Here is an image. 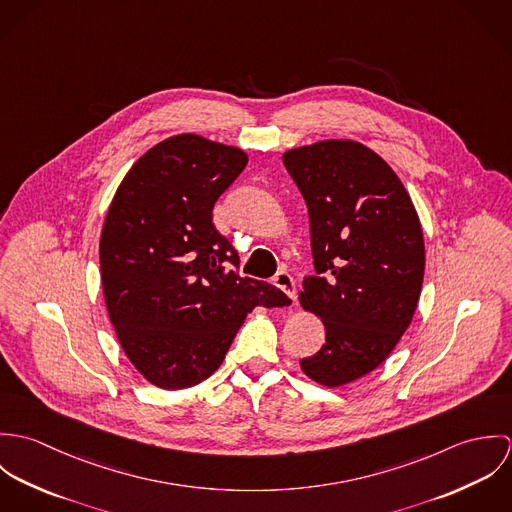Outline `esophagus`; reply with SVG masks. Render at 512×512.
Returning <instances> with one entry per match:
<instances>
[{
  "instance_id": "1",
  "label": "esophagus",
  "mask_w": 512,
  "mask_h": 512,
  "mask_svg": "<svg viewBox=\"0 0 512 512\" xmlns=\"http://www.w3.org/2000/svg\"><path fill=\"white\" fill-rule=\"evenodd\" d=\"M274 284H276L282 292L286 293V295L292 299V305H295L297 297H295V282H293L292 276H290L288 272H278V274L274 276Z\"/></svg>"
}]
</instances>
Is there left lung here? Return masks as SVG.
Wrapping results in <instances>:
<instances>
[{"label":"left lung","instance_id":"8db88e82","mask_svg":"<svg viewBox=\"0 0 512 512\" xmlns=\"http://www.w3.org/2000/svg\"><path fill=\"white\" fill-rule=\"evenodd\" d=\"M284 165L307 205L317 272L299 301L325 325V345L299 365L335 388L382 365L408 329L426 268L422 224L392 167L359 142L295 147Z\"/></svg>","mask_w":512,"mask_h":512}]
</instances>
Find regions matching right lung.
<instances>
[{"instance_id": "1", "label": "right lung", "mask_w": 512, "mask_h": 512, "mask_svg": "<svg viewBox=\"0 0 512 512\" xmlns=\"http://www.w3.org/2000/svg\"><path fill=\"white\" fill-rule=\"evenodd\" d=\"M246 163L238 147L179 134L146 151L110 203L100 236L106 309L130 363L159 388L207 380L254 307L290 303L236 274L238 252L213 224Z\"/></svg>"}]
</instances>
